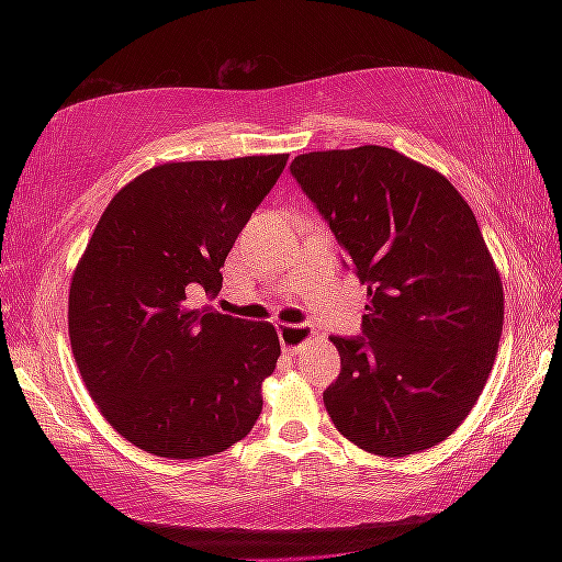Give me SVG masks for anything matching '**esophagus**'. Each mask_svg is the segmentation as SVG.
Wrapping results in <instances>:
<instances>
[{"label":"esophagus","instance_id":"esophagus-1","mask_svg":"<svg viewBox=\"0 0 562 562\" xmlns=\"http://www.w3.org/2000/svg\"><path fill=\"white\" fill-rule=\"evenodd\" d=\"M278 337L284 351L297 355V351L315 337V327L312 325H278Z\"/></svg>","mask_w":562,"mask_h":562}]
</instances>
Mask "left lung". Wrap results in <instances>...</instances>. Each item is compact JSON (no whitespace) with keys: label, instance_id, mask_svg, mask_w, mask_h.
<instances>
[{"label":"left lung","instance_id":"8db88e82","mask_svg":"<svg viewBox=\"0 0 562 562\" xmlns=\"http://www.w3.org/2000/svg\"><path fill=\"white\" fill-rule=\"evenodd\" d=\"M367 284L359 337L325 406L341 436L376 456L441 443L479 402L503 331V284L475 215L434 168L394 148L315 150L292 160Z\"/></svg>","mask_w":562,"mask_h":562}]
</instances>
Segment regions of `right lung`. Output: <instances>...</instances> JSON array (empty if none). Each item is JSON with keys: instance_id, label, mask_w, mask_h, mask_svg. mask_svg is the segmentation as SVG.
Instances as JSON below:
<instances>
[{"instance_id": "right-lung-1", "label": "right lung", "mask_w": 562, "mask_h": 562, "mask_svg": "<svg viewBox=\"0 0 562 562\" xmlns=\"http://www.w3.org/2000/svg\"><path fill=\"white\" fill-rule=\"evenodd\" d=\"M288 154L164 164L103 211L69 290L83 384L123 439L164 459H203L245 439L280 339L270 322L201 307Z\"/></svg>"}]
</instances>
